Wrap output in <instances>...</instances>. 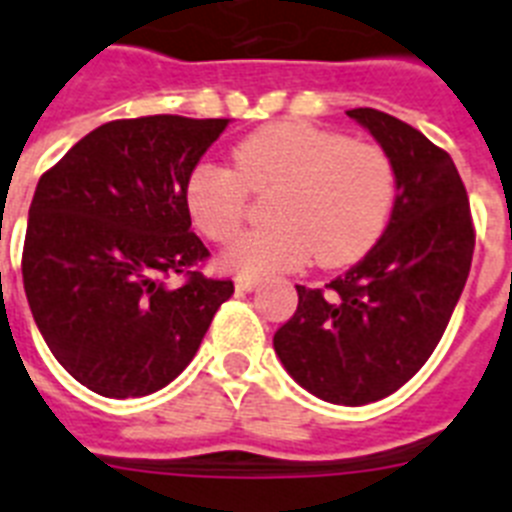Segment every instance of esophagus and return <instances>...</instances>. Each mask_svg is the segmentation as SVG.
Here are the masks:
<instances>
[{
	"label": "esophagus",
	"instance_id": "34e87169",
	"mask_svg": "<svg viewBox=\"0 0 512 512\" xmlns=\"http://www.w3.org/2000/svg\"><path fill=\"white\" fill-rule=\"evenodd\" d=\"M234 284H236V289H239V292H252V289L260 284V278H257V276H236Z\"/></svg>",
	"mask_w": 512,
	"mask_h": 512
}]
</instances>
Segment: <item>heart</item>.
I'll list each match as a JSON object with an SVG mask.
<instances>
[{
  "label": "heart",
  "instance_id": "obj_1",
  "mask_svg": "<svg viewBox=\"0 0 512 512\" xmlns=\"http://www.w3.org/2000/svg\"><path fill=\"white\" fill-rule=\"evenodd\" d=\"M268 199L273 226L231 244L223 263L260 276L305 265L342 268L371 252L397 194L392 157L378 144L331 128L278 120L234 147V170L202 162L186 181L194 226L213 242H231L247 218L249 191Z\"/></svg>",
  "mask_w": 512,
  "mask_h": 512
}]
</instances>
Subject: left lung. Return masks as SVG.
Here are the masks:
<instances>
[{
    "label": "left lung",
    "instance_id": "obj_1",
    "mask_svg": "<svg viewBox=\"0 0 512 512\" xmlns=\"http://www.w3.org/2000/svg\"><path fill=\"white\" fill-rule=\"evenodd\" d=\"M392 157L389 226L376 247L299 305L273 336L289 376L334 405L384 400L421 371L471 270V205L452 157L418 128L373 107L347 110Z\"/></svg>",
    "mask_w": 512,
    "mask_h": 512
}]
</instances>
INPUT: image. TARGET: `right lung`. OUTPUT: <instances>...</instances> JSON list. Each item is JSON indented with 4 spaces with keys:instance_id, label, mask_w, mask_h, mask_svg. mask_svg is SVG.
<instances>
[{
    "instance_id": "obj_1",
    "label": "right lung",
    "mask_w": 512,
    "mask_h": 512,
    "mask_svg": "<svg viewBox=\"0 0 512 512\" xmlns=\"http://www.w3.org/2000/svg\"><path fill=\"white\" fill-rule=\"evenodd\" d=\"M226 118L110 120L39 178L23 286L57 363L102 397H147L197 355L234 281L199 273L186 181ZM170 275H184L168 287Z\"/></svg>"
}]
</instances>
